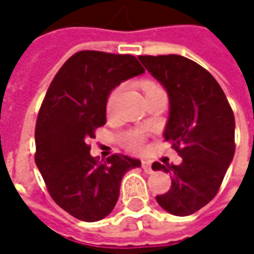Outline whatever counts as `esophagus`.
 <instances>
[{
	"label": "esophagus",
	"instance_id": "1",
	"mask_svg": "<svg viewBox=\"0 0 254 254\" xmlns=\"http://www.w3.org/2000/svg\"><path fill=\"white\" fill-rule=\"evenodd\" d=\"M142 168L144 170V173H147V174L153 173V170H152V164H150L149 161H142Z\"/></svg>",
	"mask_w": 254,
	"mask_h": 254
}]
</instances>
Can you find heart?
<instances>
[{"label":"heart","instance_id":"b5f03b06","mask_svg":"<svg viewBox=\"0 0 254 254\" xmlns=\"http://www.w3.org/2000/svg\"><path fill=\"white\" fill-rule=\"evenodd\" d=\"M153 89H158V86H156V84H147V86H146V93L150 92V90H153ZM120 93H121V87H115L111 93H110L108 101H107V110H108V111H112V110L115 108L117 101H118V98H120ZM121 140H123V143H124L127 147H130V149H133V150H139L143 146V134L140 131H130V133H126V134L121 137Z\"/></svg>","mask_w":254,"mask_h":254}]
</instances>
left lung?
Returning a JSON list of instances; mask_svg holds the SVG:
<instances>
[{
	"label": "left lung",
	"instance_id": "obj_1",
	"mask_svg": "<svg viewBox=\"0 0 254 254\" xmlns=\"http://www.w3.org/2000/svg\"><path fill=\"white\" fill-rule=\"evenodd\" d=\"M144 68L170 98L164 137L183 158L180 165L153 162L152 170L173 175L171 189L156 202L167 212L187 216L218 193L236 152V120L213 76L181 55H140Z\"/></svg>",
	"mask_w": 254,
	"mask_h": 254
}]
</instances>
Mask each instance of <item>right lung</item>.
Instances as JSON below:
<instances>
[{"label":"right lung","mask_w":254,"mask_h":254,"mask_svg":"<svg viewBox=\"0 0 254 254\" xmlns=\"http://www.w3.org/2000/svg\"><path fill=\"white\" fill-rule=\"evenodd\" d=\"M144 73L136 57L80 51L58 70L36 120L35 162L54 202L71 216L95 222L108 216L120 184L140 161L114 153L99 162L89 139L107 123V101L121 81Z\"/></svg>","instance_id":"1"}]
</instances>
